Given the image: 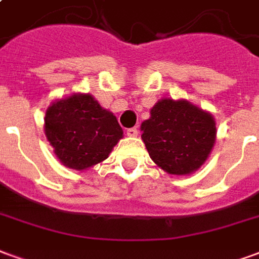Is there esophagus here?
<instances>
[{"mask_svg":"<svg viewBox=\"0 0 259 259\" xmlns=\"http://www.w3.org/2000/svg\"><path fill=\"white\" fill-rule=\"evenodd\" d=\"M127 136H130V137H136V136L139 135V129L137 127H130V129H127Z\"/></svg>","mask_w":259,"mask_h":259,"instance_id":"esophagus-1","label":"esophagus"}]
</instances>
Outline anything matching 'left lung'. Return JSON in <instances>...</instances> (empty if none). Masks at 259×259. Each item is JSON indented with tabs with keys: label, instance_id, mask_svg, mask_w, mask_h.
Returning a JSON list of instances; mask_svg holds the SVG:
<instances>
[{
	"label": "left lung",
	"instance_id": "1",
	"mask_svg": "<svg viewBox=\"0 0 259 259\" xmlns=\"http://www.w3.org/2000/svg\"><path fill=\"white\" fill-rule=\"evenodd\" d=\"M141 139L158 166L170 175H190L205 162L217 127L212 115L190 102L165 98L141 123Z\"/></svg>",
	"mask_w": 259,
	"mask_h": 259
}]
</instances>
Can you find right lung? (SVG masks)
I'll return each instance as SVG.
<instances>
[{
	"label": "right lung",
	"mask_w": 259,
	"mask_h": 259,
	"mask_svg": "<svg viewBox=\"0 0 259 259\" xmlns=\"http://www.w3.org/2000/svg\"><path fill=\"white\" fill-rule=\"evenodd\" d=\"M46 136L65 166L77 170L107 159L123 130L90 94H73L46 112Z\"/></svg>",
	"instance_id": "add662e5"
}]
</instances>
